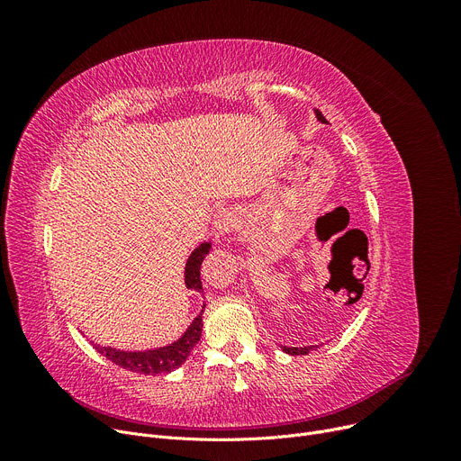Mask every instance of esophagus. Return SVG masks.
Returning a JSON list of instances; mask_svg holds the SVG:
<instances>
[{"instance_id":"esophagus-1","label":"esophagus","mask_w":461,"mask_h":461,"mask_svg":"<svg viewBox=\"0 0 461 461\" xmlns=\"http://www.w3.org/2000/svg\"><path fill=\"white\" fill-rule=\"evenodd\" d=\"M212 226L214 230L221 233V235H226L230 233L235 226H237V212L231 211V209H221L214 212V218H212Z\"/></svg>"}]
</instances>
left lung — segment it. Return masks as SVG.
<instances>
[{"label":"left lung","instance_id":"obj_1","mask_svg":"<svg viewBox=\"0 0 461 461\" xmlns=\"http://www.w3.org/2000/svg\"><path fill=\"white\" fill-rule=\"evenodd\" d=\"M313 113H316V117H318V121H321V123H327V119H325V115L320 112V110H313ZM282 348V351L284 353H287V355H308L310 351H316L320 346H304V348H287V346H280Z\"/></svg>","mask_w":461,"mask_h":461}]
</instances>
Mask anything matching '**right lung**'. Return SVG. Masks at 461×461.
<instances>
[{
	"mask_svg": "<svg viewBox=\"0 0 461 461\" xmlns=\"http://www.w3.org/2000/svg\"><path fill=\"white\" fill-rule=\"evenodd\" d=\"M212 249V239L203 240L196 249L192 250V254L186 259L185 265V285L186 289H192V292L202 294V278H200V269H202V261ZM205 304L202 306V312L196 318L192 320V323L186 327V330L177 338L176 342L162 346V348H151V349H138V351H127V349H115L112 346H101V344H93V348L104 355L108 360H112L113 365L136 372V374H145V375H157V374H169L177 370L181 365H185V360L188 358L190 351L194 349L200 342L202 338V313H203Z\"/></svg>",
	"mask_w": 461,
	"mask_h": 461,
	"instance_id": "obj_1",
	"label": "right lung"
}]
</instances>
